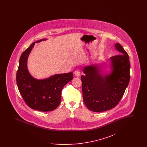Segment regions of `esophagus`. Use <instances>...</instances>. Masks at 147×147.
Here are the masks:
<instances>
[{
	"label": "esophagus",
	"mask_w": 147,
	"mask_h": 147,
	"mask_svg": "<svg viewBox=\"0 0 147 147\" xmlns=\"http://www.w3.org/2000/svg\"><path fill=\"white\" fill-rule=\"evenodd\" d=\"M74 74H75L76 76L79 77V76H80V71H79V70H76V71H74Z\"/></svg>",
	"instance_id": "obj_1"
}]
</instances>
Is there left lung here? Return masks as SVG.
I'll return each instance as SVG.
<instances>
[{
    "label": "left lung",
    "instance_id": "left-lung-1",
    "mask_svg": "<svg viewBox=\"0 0 147 147\" xmlns=\"http://www.w3.org/2000/svg\"><path fill=\"white\" fill-rule=\"evenodd\" d=\"M120 55L110 58L112 71L103 74L102 65L84 67L82 76L84 104L94 112H102L114 108L122 98L130 80L129 58L122 46L115 44Z\"/></svg>",
    "mask_w": 147,
    "mask_h": 147
}]
</instances>
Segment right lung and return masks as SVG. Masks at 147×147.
<instances>
[{"label":"right lung","mask_w":147,"mask_h":147,"mask_svg":"<svg viewBox=\"0 0 147 147\" xmlns=\"http://www.w3.org/2000/svg\"><path fill=\"white\" fill-rule=\"evenodd\" d=\"M33 42L21 55L16 73V83L25 103L30 108L43 112L51 111L59 106L63 87L73 78L72 72L55 74L49 78L37 79L28 72L27 61L35 43Z\"/></svg>","instance_id":"right-lung-1"}]
</instances>
